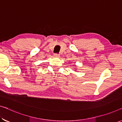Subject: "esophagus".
<instances>
[{
    "mask_svg": "<svg viewBox=\"0 0 122 122\" xmlns=\"http://www.w3.org/2000/svg\"><path fill=\"white\" fill-rule=\"evenodd\" d=\"M54 57L56 58H59L60 55H58V54H55V55H54Z\"/></svg>",
    "mask_w": 122,
    "mask_h": 122,
    "instance_id": "obj_1",
    "label": "esophagus"
}]
</instances>
